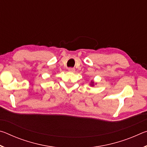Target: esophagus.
<instances>
[{
  "instance_id": "1",
  "label": "esophagus",
  "mask_w": 147,
  "mask_h": 147,
  "mask_svg": "<svg viewBox=\"0 0 147 147\" xmlns=\"http://www.w3.org/2000/svg\"><path fill=\"white\" fill-rule=\"evenodd\" d=\"M68 71H69V72H71V73H74V72H75V69L70 67V68H69Z\"/></svg>"
}]
</instances>
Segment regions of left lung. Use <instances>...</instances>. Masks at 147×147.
Instances as JSON below:
<instances>
[{"label": "left lung", "instance_id": "obj_1", "mask_svg": "<svg viewBox=\"0 0 147 147\" xmlns=\"http://www.w3.org/2000/svg\"><path fill=\"white\" fill-rule=\"evenodd\" d=\"M90 86H91V87H93L94 86V84H96V83H94L93 81H91V82H90Z\"/></svg>", "mask_w": 147, "mask_h": 147}]
</instances>
